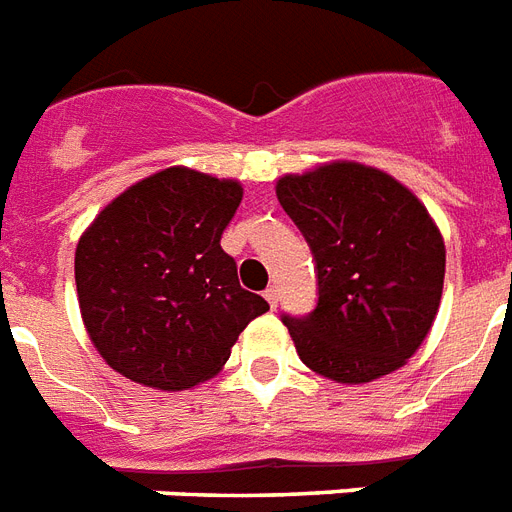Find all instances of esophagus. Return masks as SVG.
Masks as SVG:
<instances>
[{
    "label": "esophagus",
    "instance_id": "34e87169",
    "mask_svg": "<svg viewBox=\"0 0 512 512\" xmlns=\"http://www.w3.org/2000/svg\"><path fill=\"white\" fill-rule=\"evenodd\" d=\"M265 300H268V305H271V308H276V305H279V289L276 287L265 289Z\"/></svg>",
    "mask_w": 512,
    "mask_h": 512
}]
</instances>
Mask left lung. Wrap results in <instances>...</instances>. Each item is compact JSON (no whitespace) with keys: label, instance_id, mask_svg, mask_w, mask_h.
Returning a JSON list of instances; mask_svg holds the SVG:
<instances>
[{"label":"left lung","instance_id":"8db88e82","mask_svg":"<svg viewBox=\"0 0 512 512\" xmlns=\"http://www.w3.org/2000/svg\"><path fill=\"white\" fill-rule=\"evenodd\" d=\"M316 260L319 303L284 316L297 356L335 382H372L414 356L436 321L446 249L428 209L388 172L321 164L276 183Z\"/></svg>","mask_w":512,"mask_h":512}]
</instances>
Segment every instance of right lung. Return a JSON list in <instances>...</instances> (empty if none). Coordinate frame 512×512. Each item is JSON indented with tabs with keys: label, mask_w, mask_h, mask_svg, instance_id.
<instances>
[{
	"label": "right lung",
	"mask_w": 512,
	"mask_h": 512,
	"mask_svg": "<svg viewBox=\"0 0 512 512\" xmlns=\"http://www.w3.org/2000/svg\"><path fill=\"white\" fill-rule=\"evenodd\" d=\"M236 180L170 167L130 185L76 244L79 311L92 345L127 380L185 390L215 377L268 303L241 289L220 247Z\"/></svg>",
	"instance_id": "right-lung-1"
}]
</instances>
